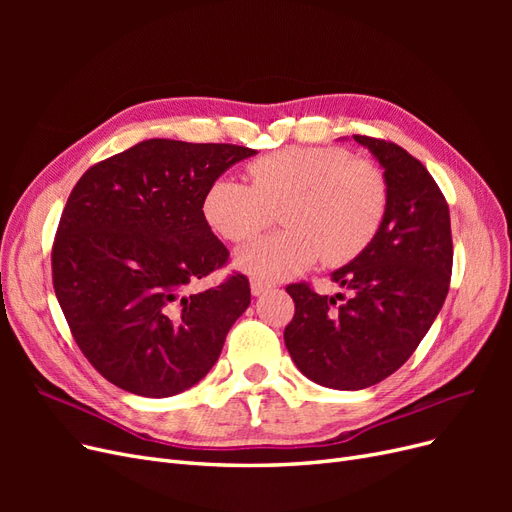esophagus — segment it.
<instances>
[{
    "mask_svg": "<svg viewBox=\"0 0 512 512\" xmlns=\"http://www.w3.org/2000/svg\"><path fill=\"white\" fill-rule=\"evenodd\" d=\"M271 288H273V284H271V282L260 280V277H252V294H254V297H260V294L269 292Z\"/></svg>",
    "mask_w": 512,
    "mask_h": 512,
    "instance_id": "1",
    "label": "esophagus"
}]
</instances>
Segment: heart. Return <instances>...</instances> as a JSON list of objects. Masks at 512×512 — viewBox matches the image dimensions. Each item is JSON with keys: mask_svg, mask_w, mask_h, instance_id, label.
I'll use <instances>...</instances> for the list:
<instances>
[{"mask_svg": "<svg viewBox=\"0 0 512 512\" xmlns=\"http://www.w3.org/2000/svg\"><path fill=\"white\" fill-rule=\"evenodd\" d=\"M252 185L215 179L203 198L211 228L241 243L267 228L282 209V232L239 252L237 262L260 280H282L312 267L346 265L374 241L389 185L382 168L339 147H286L247 164Z\"/></svg>", "mask_w": 512, "mask_h": 512, "instance_id": "1", "label": "heart"}]
</instances>
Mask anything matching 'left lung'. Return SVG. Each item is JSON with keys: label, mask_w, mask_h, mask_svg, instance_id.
I'll list each match as a JSON object with an SVG mask.
<instances>
[{"label": "left lung", "mask_w": 512, "mask_h": 512, "mask_svg": "<svg viewBox=\"0 0 512 512\" xmlns=\"http://www.w3.org/2000/svg\"><path fill=\"white\" fill-rule=\"evenodd\" d=\"M374 153L389 185L380 230L331 280L350 290L318 294L290 284L294 316L284 342L309 380L337 391H359L404 365L436 320L453 273L448 203L427 168L406 149L354 134Z\"/></svg>", "instance_id": "obj_1"}]
</instances>
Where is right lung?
<instances>
[{
  "label": "right lung",
  "mask_w": 512,
  "mask_h": 512,
  "mask_svg": "<svg viewBox=\"0 0 512 512\" xmlns=\"http://www.w3.org/2000/svg\"><path fill=\"white\" fill-rule=\"evenodd\" d=\"M256 149L149 138L76 181L55 232L53 288L85 359L119 389L170 397L203 380L252 301L203 213L209 185Z\"/></svg>",
  "instance_id": "right-lung-1"
}]
</instances>
